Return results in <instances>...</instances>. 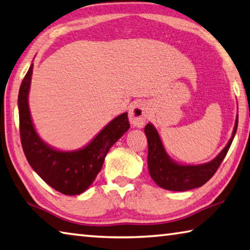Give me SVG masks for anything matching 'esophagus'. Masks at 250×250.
I'll return each mask as SVG.
<instances>
[{
    "label": "esophagus",
    "instance_id": "1",
    "mask_svg": "<svg viewBox=\"0 0 250 250\" xmlns=\"http://www.w3.org/2000/svg\"><path fill=\"white\" fill-rule=\"evenodd\" d=\"M149 117V108L146 104L135 102L129 110V119L131 125L134 126H143Z\"/></svg>",
    "mask_w": 250,
    "mask_h": 250
}]
</instances>
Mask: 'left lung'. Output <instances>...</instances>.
I'll list each match as a JSON object with an SVG mask.
<instances>
[{
    "instance_id": "left-lung-1",
    "label": "left lung",
    "mask_w": 250,
    "mask_h": 250,
    "mask_svg": "<svg viewBox=\"0 0 250 250\" xmlns=\"http://www.w3.org/2000/svg\"><path fill=\"white\" fill-rule=\"evenodd\" d=\"M238 125V115L232 138L214 160L202 165H179L171 161L163 147L162 141L156 129L151 124L145 125L144 131L147 138L148 154L147 166L152 179L156 185L170 191H187L190 189L201 187L208 180L212 178L219 168L221 163L228 154L230 144L233 142Z\"/></svg>"
}]
</instances>
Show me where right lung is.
<instances>
[{"instance_id": "add662e5", "label": "right lung", "mask_w": 250, "mask_h": 250, "mask_svg": "<svg viewBox=\"0 0 250 250\" xmlns=\"http://www.w3.org/2000/svg\"><path fill=\"white\" fill-rule=\"evenodd\" d=\"M33 66L31 64L26 73L18 93L20 133L25 156L50 187L67 196L80 194L93 184L108 151L130 128L128 113L110 121L84 148L74 152L57 151L38 137L31 121L28 93Z\"/></svg>"}]
</instances>
